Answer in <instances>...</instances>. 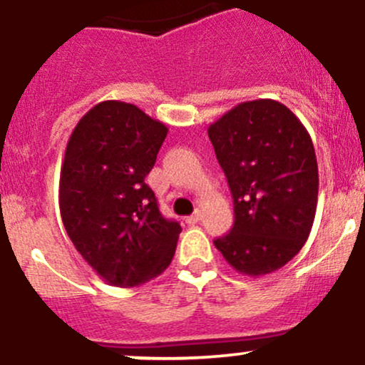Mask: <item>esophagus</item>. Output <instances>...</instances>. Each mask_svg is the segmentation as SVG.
I'll use <instances>...</instances> for the list:
<instances>
[{"label":"esophagus","instance_id":"1","mask_svg":"<svg viewBox=\"0 0 365 365\" xmlns=\"http://www.w3.org/2000/svg\"><path fill=\"white\" fill-rule=\"evenodd\" d=\"M198 221H202V210H195V214L187 215L186 217L187 225H197Z\"/></svg>","mask_w":365,"mask_h":365}]
</instances>
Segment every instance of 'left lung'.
Wrapping results in <instances>:
<instances>
[{"mask_svg":"<svg viewBox=\"0 0 365 365\" xmlns=\"http://www.w3.org/2000/svg\"><path fill=\"white\" fill-rule=\"evenodd\" d=\"M233 197L235 222L214 245L237 272L259 277L287 264L308 240L319 167L307 128L272 99L238 104L209 127Z\"/></svg>","mask_w":365,"mask_h":365,"instance_id":"obj_1","label":"left lung"}]
</instances>
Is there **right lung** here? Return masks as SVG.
<instances>
[{"label": "right lung", "instance_id": "add662e5", "mask_svg": "<svg viewBox=\"0 0 365 365\" xmlns=\"http://www.w3.org/2000/svg\"><path fill=\"white\" fill-rule=\"evenodd\" d=\"M168 128L134 104L104 101L74 127L58 186L64 228L85 261L115 287L162 275L181 226L163 217L144 179Z\"/></svg>", "mask_w": 365, "mask_h": 365}]
</instances>
